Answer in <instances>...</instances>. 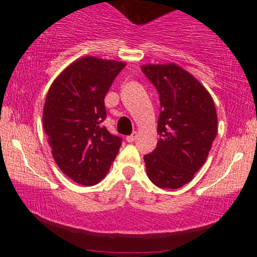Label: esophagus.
<instances>
[{
  "label": "esophagus",
  "instance_id": "34e87169",
  "mask_svg": "<svg viewBox=\"0 0 257 257\" xmlns=\"http://www.w3.org/2000/svg\"><path fill=\"white\" fill-rule=\"evenodd\" d=\"M137 138H138L137 132H134L132 135H129V137H126V141H128V143H133V141L137 140Z\"/></svg>",
  "mask_w": 257,
  "mask_h": 257
}]
</instances>
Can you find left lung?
Instances as JSON below:
<instances>
[{"instance_id":"1","label":"left lung","mask_w":257,"mask_h":257,"mask_svg":"<svg viewBox=\"0 0 257 257\" xmlns=\"http://www.w3.org/2000/svg\"><path fill=\"white\" fill-rule=\"evenodd\" d=\"M159 94L161 112L155 151L144 157L147 176L161 188L190 182L208 158L217 134V114L210 93L176 64L141 66Z\"/></svg>"}]
</instances>
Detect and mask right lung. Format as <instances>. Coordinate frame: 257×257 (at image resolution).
I'll list each match as a JSON object with an SVG mask.
<instances>
[{
  "mask_svg": "<svg viewBox=\"0 0 257 257\" xmlns=\"http://www.w3.org/2000/svg\"><path fill=\"white\" fill-rule=\"evenodd\" d=\"M125 63L83 57L54 79L43 107V128L55 163L70 179L93 186L106 176L122 139L102 126L105 95Z\"/></svg>",
  "mask_w": 257,
  "mask_h": 257,
  "instance_id": "right-lung-1",
  "label": "right lung"
}]
</instances>
